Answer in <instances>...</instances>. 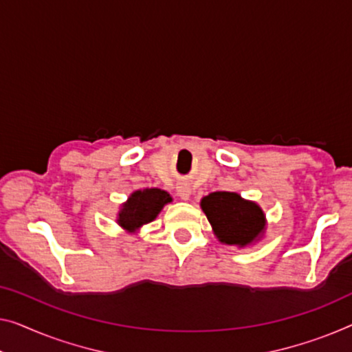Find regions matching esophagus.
Segmentation results:
<instances>
[{
    "label": "esophagus",
    "mask_w": 352,
    "mask_h": 352,
    "mask_svg": "<svg viewBox=\"0 0 352 352\" xmlns=\"http://www.w3.org/2000/svg\"><path fill=\"white\" fill-rule=\"evenodd\" d=\"M177 194L183 199V201H188V199H190V196H191L190 185H188V183H178V185H177Z\"/></svg>",
    "instance_id": "obj_1"
}]
</instances>
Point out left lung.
Returning <instances> with one entry per match:
<instances>
[{
	"label": "left lung",
	"instance_id": "8db88e82",
	"mask_svg": "<svg viewBox=\"0 0 352 352\" xmlns=\"http://www.w3.org/2000/svg\"><path fill=\"white\" fill-rule=\"evenodd\" d=\"M201 208L212 224L213 234L224 245L245 248L264 237L267 229L264 210L237 192H210L201 199Z\"/></svg>",
	"mask_w": 352,
	"mask_h": 352
}]
</instances>
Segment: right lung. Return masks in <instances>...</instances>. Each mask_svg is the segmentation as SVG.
<instances>
[{"mask_svg": "<svg viewBox=\"0 0 352 352\" xmlns=\"http://www.w3.org/2000/svg\"><path fill=\"white\" fill-rule=\"evenodd\" d=\"M169 202H172L170 194L160 188H145L131 192L117 213V224L126 232H138L145 224L156 219Z\"/></svg>", "mask_w": 352, "mask_h": 352, "instance_id": "right-lung-1", "label": "right lung"}]
</instances>
